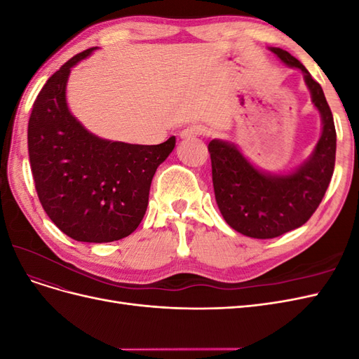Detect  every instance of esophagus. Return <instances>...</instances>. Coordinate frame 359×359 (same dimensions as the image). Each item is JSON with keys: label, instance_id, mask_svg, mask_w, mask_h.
Wrapping results in <instances>:
<instances>
[{"label": "esophagus", "instance_id": "esophagus-1", "mask_svg": "<svg viewBox=\"0 0 359 359\" xmlns=\"http://www.w3.org/2000/svg\"><path fill=\"white\" fill-rule=\"evenodd\" d=\"M203 135V127L202 126H198V124H193V126H189L182 130V132L180 133V136L182 139H194Z\"/></svg>", "mask_w": 359, "mask_h": 359}]
</instances>
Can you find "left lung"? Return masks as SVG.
I'll return each mask as SVG.
<instances>
[{"label":"left lung","instance_id":"obj_1","mask_svg":"<svg viewBox=\"0 0 359 359\" xmlns=\"http://www.w3.org/2000/svg\"><path fill=\"white\" fill-rule=\"evenodd\" d=\"M290 69L302 73L311 103L320 114V137L311 154L286 173H273L250 161L235 144L212 139L208 144L217 206L232 229L269 240L298 229L318 210L335 165L334 118L322 86L287 50L268 48Z\"/></svg>","mask_w":359,"mask_h":359}]
</instances>
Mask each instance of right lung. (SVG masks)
<instances>
[{"mask_svg": "<svg viewBox=\"0 0 359 359\" xmlns=\"http://www.w3.org/2000/svg\"><path fill=\"white\" fill-rule=\"evenodd\" d=\"M99 48L86 49L53 73L32 104L28 154L43 210L61 232L81 243H112L142 222L151 181L175 148L103 139L86 130L67 106L74 66Z\"/></svg>", "mask_w": 359, "mask_h": 359, "instance_id": "add662e5", "label": "right lung"}]
</instances>
